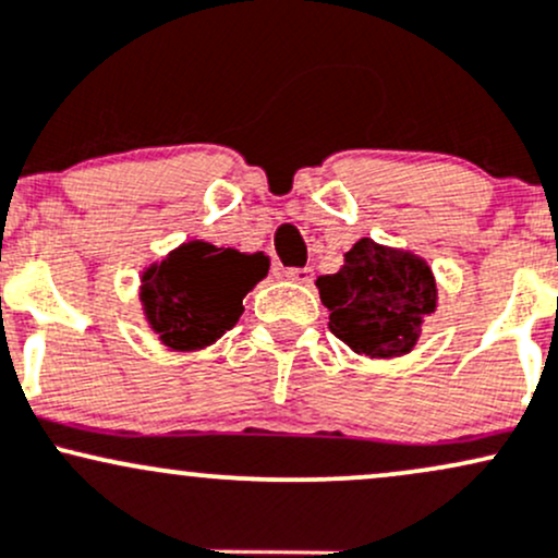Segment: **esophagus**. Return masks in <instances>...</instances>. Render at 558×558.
<instances>
[{
    "instance_id": "34e87169",
    "label": "esophagus",
    "mask_w": 558,
    "mask_h": 558,
    "mask_svg": "<svg viewBox=\"0 0 558 558\" xmlns=\"http://www.w3.org/2000/svg\"><path fill=\"white\" fill-rule=\"evenodd\" d=\"M284 277L290 281H298V284H313V268H287Z\"/></svg>"
}]
</instances>
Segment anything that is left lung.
Segmentation results:
<instances>
[{
  "label": "left lung",
  "mask_w": 558,
  "mask_h": 558,
  "mask_svg": "<svg viewBox=\"0 0 558 558\" xmlns=\"http://www.w3.org/2000/svg\"><path fill=\"white\" fill-rule=\"evenodd\" d=\"M329 308V329L355 353L392 359L416 345L422 318L435 311L437 290L429 266L403 250L355 242L345 266L316 279Z\"/></svg>",
  "instance_id": "obj_1"
}]
</instances>
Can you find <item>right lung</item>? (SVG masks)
<instances>
[{
	"label": "right lung",
	"mask_w": 558,
	"mask_h": 558,
	"mask_svg": "<svg viewBox=\"0 0 558 558\" xmlns=\"http://www.w3.org/2000/svg\"><path fill=\"white\" fill-rule=\"evenodd\" d=\"M266 274L268 258L260 253L186 242L144 271V313L168 348H205L240 322L242 298Z\"/></svg>",
	"instance_id": "1"
}]
</instances>
